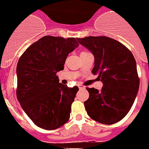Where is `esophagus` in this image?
<instances>
[{"mask_svg":"<svg viewBox=\"0 0 149 149\" xmlns=\"http://www.w3.org/2000/svg\"><path fill=\"white\" fill-rule=\"evenodd\" d=\"M78 88H79L80 89H83V88H84V87L83 86V85H81V84H78Z\"/></svg>","mask_w":149,"mask_h":149,"instance_id":"1","label":"esophagus"}]
</instances>
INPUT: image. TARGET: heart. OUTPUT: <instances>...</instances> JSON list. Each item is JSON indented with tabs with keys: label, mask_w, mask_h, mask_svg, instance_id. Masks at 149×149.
Masks as SVG:
<instances>
[{
	"label": "heart",
	"mask_w": 149,
	"mask_h": 149,
	"mask_svg": "<svg viewBox=\"0 0 149 149\" xmlns=\"http://www.w3.org/2000/svg\"><path fill=\"white\" fill-rule=\"evenodd\" d=\"M86 53H88V52H86V51H82V52H81V54H86Z\"/></svg>",
	"instance_id": "1"
}]
</instances>
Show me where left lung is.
Returning <instances> with one entry per match:
<instances>
[{"mask_svg": "<svg viewBox=\"0 0 149 149\" xmlns=\"http://www.w3.org/2000/svg\"><path fill=\"white\" fill-rule=\"evenodd\" d=\"M95 57L91 72L103 83L101 91L87 90L84 107L91 118L104 125L119 122L130 111L139 88L136 61L122 43L105 36L77 38Z\"/></svg>", "mask_w": 149, "mask_h": 149, "instance_id": "8db88e82", "label": "left lung"}]
</instances>
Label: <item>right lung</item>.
Returning <instances> with one entry per match:
<instances>
[{
	"label": "right lung",
	"instance_id": "obj_1",
	"mask_svg": "<svg viewBox=\"0 0 149 149\" xmlns=\"http://www.w3.org/2000/svg\"><path fill=\"white\" fill-rule=\"evenodd\" d=\"M74 38L45 36L32 44L17 65V97L24 112L45 130L60 128L69 120L78 91L59 83L69 53L78 47Z\"/></svg>",
	"mask_w": 149,
	"mask_h": 149
}]
</instances>
